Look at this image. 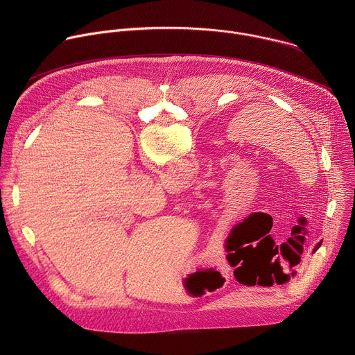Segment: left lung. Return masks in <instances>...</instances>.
Returning <instances> with one entry per match:
<instances>
[{"label": "left lung", "instance_id": "1", "mask_svg": "<svg viewBox=\"0 0 355 355\" xmlns=\"http://www.w3.org/2000/svg\"><path fill=\"white\" fill-rule=\"evenodd\" d=\"M320 245H322V243H318V244H316V247H315V250H318Z\"/></svg>", "mask_w": 355, "mask_h": 355}]
</instances>
